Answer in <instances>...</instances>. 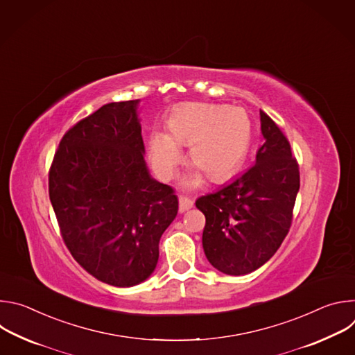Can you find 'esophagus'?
I'll return each instance as SVG.
<instances>
[{"label":"esophagus","instance_id":"obj_1","mask_svg":"<svg viewBox=\"0 0 355 355\" xmlns=\"http://www.w3.org/2000/svg\"><path fill=\"white\" fill-rule=\"evenodd\" d=\"M178 200H180V212L181 214H184L185 211H188V209H191L192 207H193V200L192 199H189V198H187V196H180L178 198Z\"/></svg>","mask_w":355,"mask_h":355}]
</instances>
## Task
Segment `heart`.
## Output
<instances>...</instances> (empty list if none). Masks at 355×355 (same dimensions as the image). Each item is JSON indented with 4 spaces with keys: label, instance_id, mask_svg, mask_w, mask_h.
<instances>
[{
    "label": "heart",
    "instance_id": "heart-1",
    "mask_svg": "<svg viewBox=\"0 0 355 355\" xmlns=\"http://www.w3.org/2000/svg\"><path fill=\"white\" fill-rule=\"evenodd\" d=\"M170 133L155 130L148 139L153 168L163 180H171L184 160L180 144L189 146V160L214 182L234 175L250 153L254 126L241 107L187 103L175 107L167 122ZM202 182L199 173L187 184Z\"/></svg>",
    "mask_w": 355,
    "mask_h": 355
}]
</instances>
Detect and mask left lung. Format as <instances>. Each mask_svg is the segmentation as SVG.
I'll use <instances>...</instances> for the list:
<instances>
[{
	"instance_id": "8db88e82",
	"label": "left lung",
	"mask_w": 355,
	"mask_h": 355,
	"mask_svg": "<svg viewBox=\"0 0 355 355\" xmlns=\"http://www.w3.org/2000/svg\"><path fill=\"white\" fill-rule=\"evenodd\" d=\"M260 121L264 144L256 164L195 202L207 219L202 234L205 256L227 275L256 271L275 254L289 232L300 185L288 139L263 111Z\"/></svg>"
}]
</instances>
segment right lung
Segmentation results:
<instances>
[{"label": "right lung", "mask_w": 355, "mask_h": 355, "mask_svg": "<svg viewBox=\"0 0 355 355\" xmlns=\"http://www.w3.org/2000/svg\"><path fill=\"white\" fill-rule=\"evenodd\" d=\"M139 99L111 103L63 136L49 171V196L64 244L92 277L114 286L147 279L178 198L150 175Z\"/></svg>", "instance_id": "add662e5"}]
</instances>
